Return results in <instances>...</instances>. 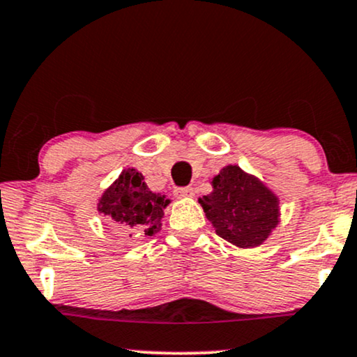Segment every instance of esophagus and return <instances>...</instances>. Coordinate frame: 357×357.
I'll return each mask as SVG.
<instances>
[{
  "instance_id": "34e87169",
  "label": "esophagus",
  "mask_w": 357,
  "mask_h": 357,
  "mask_svg": "<svg viewBox=\"0 0 357 357\" xmlns=\"http://www.w3.org/2000/svg\"><path fill=\"white\" fill-rule=\"evenodd\" d=\"M174 196L181 197V199H189V197H194V189L191 186L176 188L174 189Z\"/></svg>"
}]
</instances>
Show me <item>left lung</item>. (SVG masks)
I'll use <instances>...</instances> for the list:
<instances>
[{"label":"left lung","instance_id":"8db88e82","mask_svg":"<svg viewBox=\"0 0 357 357\" xmlns=\"http://www.w3.org/2000/svg\"><path fill=\"white\" fill-rule=\"evenodd\" d=\"M199 204L215 234L241 249L261 245L280 222L278 197L237 165L212 178V192L199 197Z\"/></svg>","mask_w":357,"mask_h":357}]
</instances>
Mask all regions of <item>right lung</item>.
Wrapping results in <instances>:
<instances>
[{
	"label": "right lung",
	"mask_w": 357,
	"mask_h": 357,
	"mask_svg": "<svg viewBox=\"0 0 357 357\" xmlns=\"http://www.w3.org/2000/svg\"><path fill=\"white\" fill-rule=\"evenodd\" d=\"M168 204L169 199L150 191L142 173L128 168L103 191L97 211L130 237H151L161 231L163 209Z\"/></svg>",
	"instance_id": "obj_1"
}]
</instances>
